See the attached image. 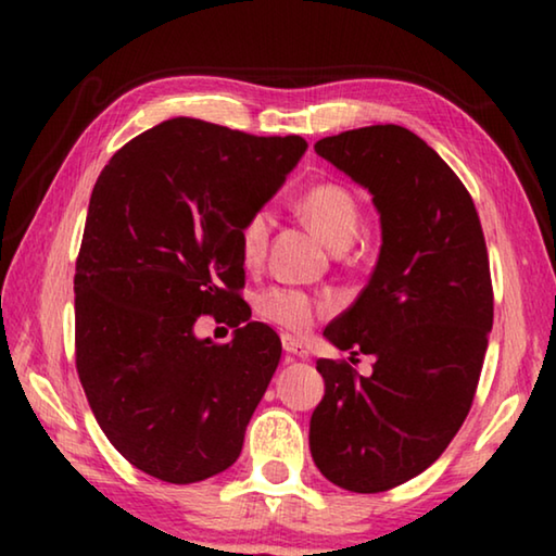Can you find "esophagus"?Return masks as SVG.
Listing matches in <instances>:
<instances>
[{
  "label": "esophagus",
  "mask_w": 556,
  "mask_h": 556,
  "mask_svg": "<svg viewBox=\"0 0 556 556\" xmlns=\"http://www.w3.org/2000/svg\"><path fill=\"white\" fill-rule=\"evenodd\" d=\"M281 348H285V351H287L289 355L301 357V361H306V357H308V351L304 348V343H301L299 338H294L291 333L281 336Z\"/></svg>",
  "instance_id": "obj_1"
}]
</instances>
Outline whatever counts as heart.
Segmentation results:
<instances>
[{
    "mask_svg": "<svg viewBox=\"0 0 556 556\" xmlns=\"http://www.w3.org/2000/svg\"><path fill=\"white\" fill-rule=\"evenodd\" d=\"M296 208L318 232V238L333 250H345L355 240L357 228H361V211H357L355 199L343 186L316 184L301 193ZM269 230L271 213L267 208L250 213L240 225V255L248 267L260 265L262 257H265ZM257 312L271 324L304 333L312 328L316 316L324 312V304L301 289L271 287L260 296Z\"/></svg>",
    "mask_w": 556,
    "mask_h": 556,
    "instance_id": "b5f03b06",
    "label": "heart"
}]
</instances>
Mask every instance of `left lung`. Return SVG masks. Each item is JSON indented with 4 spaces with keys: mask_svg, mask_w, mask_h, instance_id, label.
<instances>
[{
    "mask_svg": "<svg viewBox=\"0 0 556 556\" xmlns=\"http://www.w3.org/2000/svg\"><path fill=\"white\" fill-rule=\"evenodd\" d=\"M372 195L382 244L368 287L326 326L338 351L372 355V372L321 361L326 382L308 448L353 493L407 483L464 425L493 328V287L476 205L425 139L375 125L314 144Z\"/></svg>",
    "mask_w": 556,
    "mask_h": 556,
    "instance_id": "8db88e82",
    "label": "left lung"
}]
</instances>
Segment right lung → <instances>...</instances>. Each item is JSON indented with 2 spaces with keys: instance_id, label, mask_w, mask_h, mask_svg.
Segmentation results:
<instances>
[{
  "instance_id": "1",
  "label": "right lung",
  "mask_w": 556,
  "mask_h": 556,
  "mask_svg": "<svg viewBox=\"0 0 556 556\" xmlns=\"http://www.w3.org/2000/svg\"><path fill=\"white\" fill-rule=\"evenodd\" d=\"M306 139L174 117L131 139L92 188L75 262V365L110 444L166 483L238 460L281 341L248 321L240 225L287 181ZM239 325L230 344L198 316Z\"/></svg>"
}]
</instances>
